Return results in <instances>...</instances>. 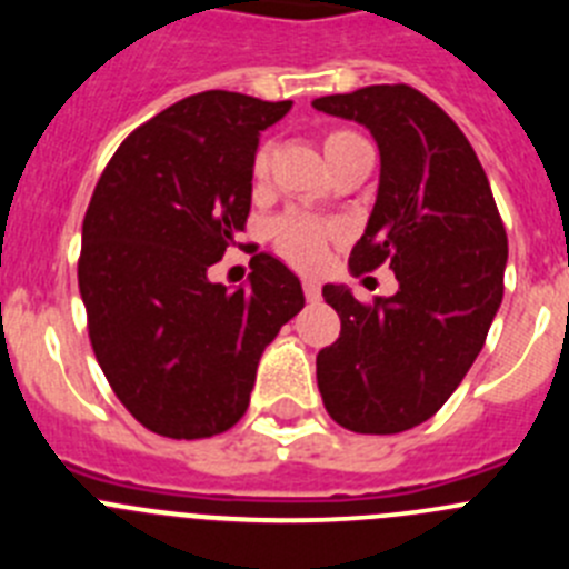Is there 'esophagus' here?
<instances>
[{
	"mask_svg": "<svg viewBox=\"0 0 569 569\" xmlns=\"http://www.w3.org/2000/svg\"><path fill=\"white\" fill-rule=\"evenodd\" d=\"M301 290H305V299L308 301H319L321 299V284L313 279L301 281Z\"/></svg>",
	"mask_w": 569,
	"mask_h": 569,
	"instance_id": "esophagus-1",
	"label": "esophagus"
}]
</instances>
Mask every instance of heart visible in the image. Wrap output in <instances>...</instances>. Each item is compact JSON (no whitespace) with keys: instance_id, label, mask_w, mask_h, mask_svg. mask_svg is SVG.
<instances>
[{"instance_id":"heart-1","label":"heart","mask_w":569,"mask_h":569,"mask_svg":"<svg viewBox=\"0 0 569 569\" xmlns=\"http://www.w3.org/2000/svg\"><path fill=\"white\" fill-rule=\"evenodd\" d=\"M361 142H365V139L347 128H333L321 136V144H325V153H328L330 164ZM250 170H253V179H264V176H268L270 144H259V148H256ZM330 236H333V230H330L328 224L305 213H284L270 224L273 248L279 250L281 259H288L290 264H296V268L301 270L319 268L321 261H325V253H328Z\"/></svg>"}]
</instances>
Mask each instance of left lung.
Instances as JSON below:
<instances>
[{"label": "left lung", "instance_id": "8db88e82", "mask_svg": "<svg viewBox=\"0 0 569 569\" xmlns=\"http://www.w3.org/2000/svg\"><path fill=\"white\" fill-rule=\"evenodd\" d=\"M313 108L373 133L379 196L350 268L390 264L399 279L367 305L345 284L321 288L341 333L316 356V381L336 425L401 433L450 399L485 347L505 293V222L467 136L421 90L370 84Z\"/></svg>", "mask_w": 569, "mask_h": 569}]
</instances>
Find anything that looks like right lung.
I'll return each mask as SVG.
<instances>
[{
	"instance_id": "obj_1",
	"label": "right lung",
	"mask_w": 569,
	"mask_h": 569,
	"mask_svg": "<svg viewBox=\"0 0 569 569\" xmlns=\"http://www.w3.org/2000/svg\"><path fill=\"white\" fill-rule=\"evenodd\" d=\"M290 104L230 90L170 104L119 144L90 196L79 253L90 345L153 433L230 430L264 347L305 308L299 279L268 253L250 261V288L208 279L248 224L259 133Z\"/></svg>"
}]
</instances>
